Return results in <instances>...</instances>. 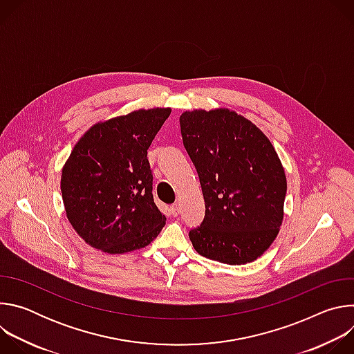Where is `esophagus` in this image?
I'll return each mask as SVG.
<instances>
[{"instance_id":"obj_1","label":"esophagus","mask_w":354,"mask_h":354,"mask_svg":"<svg viewBox=\"0 0 354 354\" xmlns=\"http://www.w3.org/2000/svg\"><path fill=\"white\" fill-rule=\"evenodd\" d=\"M169 210H171V214H172L174 217H176V216L179 214V212H180V209H179V205H172Z\"/></svg>"}]
</instances>
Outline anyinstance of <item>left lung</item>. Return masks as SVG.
Listing matches in <instances>:
<instances>
[{"label":"left lung","mask_w":354,"mask_h":354,"mask_svg":"<svg viewBox=\"0 0 354 354\" xmlns=\"http://www.w3.org/2000/svg\"><path fill=\"white\" fill-rule=\"evenodd\" d=\"M179 122L206 205L203 223L189 232L193 248L227 265L257 261L284 217L287 179L273 144L227 108L187 111Z\"/></svg>","instance_id":"8db88e82"}]
</instances>
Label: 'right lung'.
I'll list each match as a JSON object with an SVG mask.
<instances>
[{
  "mask_svg": "<svg viewBox=\"0 0 354 354\" xmlns=\"http://www.w3.org/2000/svg\"><path fill=\"white\" fill-rule=\"evenodd\" d=\"M171 108L138 109L91 126L62 171L67 218L92 248L116 255L153 242L167 217L153 198L147 149Z\"/></svg>",
  "mask_w": 354,
  "mask_h": 354,
  "instance_id": "1",
  "label": "right lung"
}]
</instances>
